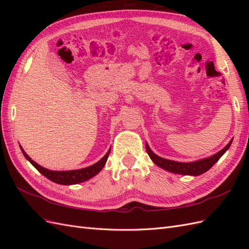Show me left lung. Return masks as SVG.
<instances>
[{
  "mask_svg": "<svg viewBox=\"0 0 249 249\" xmlns=\"http://www.w3.org/2000/svg\"><path fill=\"white\" fill-rule=\"evenodd\" d=\"M231 142L232 140H231L228 143L227 146L223 147L215 155L205 158V159L193 161V162H178V161L164 159V158L156 155L153 150L150 149L147 143H145V147L149 158L152 159V161L157 165V166H159L166 171L177 173V175L196 177V176L202 175V173H205L212 167L213 165L223 156V154L230 148Z\"/></svg>",
  "mask_w": 249,
  "mask_h": 249,
  "instance_id": "8db88e82",
  "label": "left lung"
}]
</instances>
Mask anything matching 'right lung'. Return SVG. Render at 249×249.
<instances>
[{"mask_svg": "<svg viewBox=\"0 0 249 249\" xmlns=\"http://www.w3.org/2000/svg\"><path fill=\"white\" fill-rule=\"evenodd\" d=\"M22 154H24L26 159L31 163L33 166L38 170L41 175H43L47 178L51 179L52 182H54L56 184H60V185H74V184H79V183H83L85 180H88L89 178H93L94 176H96L105 166L106 164L108 157L110 154V149L107 152V154L105 155L102 159L96 162L95 164L91 165V166H88L85 168H81V169H76V170H63V171H56V170H50L44 168L42 166H40L39 164H37L35 161H33L31 158H30L22 147L19 145Z\"/></svg>", "mask_w": 249, "mask_h": 249, "instance_id": "right-lung-1", "label": "right lung"}]
</instances>
